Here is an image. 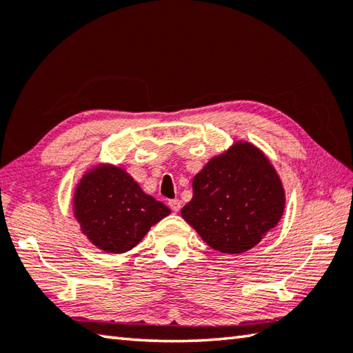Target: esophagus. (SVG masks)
Returning <instances> with one entry per match:
<instances>
[{"instance_id": "34e87169", "label": "esophagus", "mask_w": 353, "mask_h": 353, "mask_svg": "<svg viewBox=\"0 0 353 353\" xmlns=\"http://www.w3.org/2000/svg\"><path fill=\"white\" fill-rule=\"evenodd\" d=\"M170 208L174 211V212H179L181 211V206H182V202L179 199H174V200H170Z\"/></svg>"}]
</instances>
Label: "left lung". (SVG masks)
Here are the masks:
<instances>
[{
    "label": "left lung",
    "instance_id": "8db88e82",
    "mask_svg": "<svg viewBox=\"0 0 353 353\" xmlns=\"http://www.w3.org/2000/svg\"><path fill=\"white\" fill-rule=\"evenodd\" d=\"M286 205L280 176L255 145L239 141L192 179L182 217L212 250L241 254L277 226Z\"/></svg>",
    "mask_w": 353,
    "mask_h": 353
}]
</instances>
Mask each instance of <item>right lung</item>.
I'll return each instance as SVG.
<instances>
[{
  "instance_id": "obj_1",
  "label": "right lung",
  "mask_w": 353,
  "mask_h": 353,
  "mask_svg": "<svg viewBox=\"0 0 353 353\" xmlns=\"http://www.w3.org/2000/svg\"><path fill=\"white\" fill-rule=\"evenodd\" d=\"M170 208L148 196L128 172L98 163L76 185L73 214L81 231L99 250L122 254L133 250Z\"/></svg>"
}]
</instances>
